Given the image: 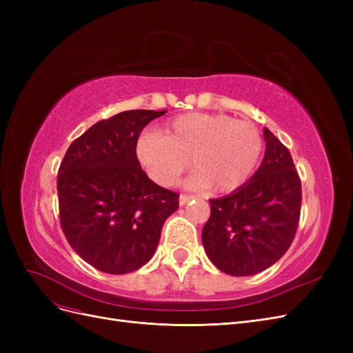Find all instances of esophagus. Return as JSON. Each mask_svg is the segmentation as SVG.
Masks as SVG:
<instances>
[{"label":"esophagus","mask_w":353,"mask_h":353,"mask_svg":"<svg viewBox=\"0 0 353 353\" xmlns=\"http://www.w3.org/2000/svg\"><path fill=\"white\" fill-rule=\"evenodd\" d=\"M194 197L193 196H188V194H181L179 196V205L181 206H184V205H187V203L190 201V200H193Z\"/></svg>","instance_id":"1"}]
</instances>
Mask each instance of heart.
Here are the masks:
<instances>
[{"mask_svg":"<svg viewBox=\"0 0 353 353\" xmlns=\"http://www.w3.org/2000/svg\"><path fill=\"white\" fill-rule=\"evenodd\" d=\"M162 133L141 134L135 154L148 178L163 187L174 185L191 162L190 187L231 193L248 183L263 148L256 125L222 113L179 114Z\"/></svg>","mask_w":353,"mask_h":353,"instance_id":"b5f03b06","label":"heart"}]
</instances>
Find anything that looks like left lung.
Masks as SVG:
<instances>
[{"mask_svg":"<svg viewBox=\"0 0 353 353\" xmlns=\"http://www.w3.org/2000/svg\"><path fill=\"white\" fill-rule=\"evenodd\" d=\"M262 165L248 184L212 199L201 241L210 262L234 276L259 274L281 259L296 236L302 184L288 148L268 128Z\"/></svg>","mask_w":353,"mask_h":353,"instance_id":"obj_1","label":"left lung"}]
</instances>
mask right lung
I'll return each mask as SVG.
<instances>
[{
    "label": "right lung",
    "mask_w": 353,
    "mask_h": 353,
    "mask_svg": "<svg viewBox=\"0 0 353 353\" xmlns=\"http://www.w3.org/2000/svg\"><path fill=\"white\" fill-rule=\"evenodd\" d=\"M166 110H128L74 140L57 175L63 234L95 270L128 274L152 259L179 194L147 176L135 154L143 128Z\"/></svg>",
    "instance_id": "obj_1"
}]
</instances>
